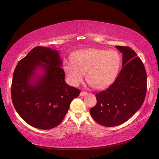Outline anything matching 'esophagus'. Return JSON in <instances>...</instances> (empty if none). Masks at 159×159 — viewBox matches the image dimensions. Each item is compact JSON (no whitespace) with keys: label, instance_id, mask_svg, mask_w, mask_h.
<instances>
[{"label":"esophagus","instance_id":"obj_1","mask_svg":"<svg viewBox=\"0 0 159 159\" xmlns=\"http://www.w3.org/2000/svg\"><path fill=\"white\" fill-rule=\"evenodd\" d=\"M87 94H88V92H86V91H81V93H80V95L81 96V97H83V96H84V95H87Z\"/></svg>","mask_w":159,"mask_h":159}]
</instances>
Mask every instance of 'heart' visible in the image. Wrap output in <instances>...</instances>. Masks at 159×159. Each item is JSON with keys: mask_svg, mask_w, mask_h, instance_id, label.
Masks as SVG:
<instances>
[{"mask_svg": "<svg viewBox=\"0 0 159 159\" xmlns=\"http://www.w3.org/2000/svg\"><path fill=\"white\" fill-rule=\"evenodd\" d=\"M73 61H66L64 68L74 86L84 81L88 72V82L96 89H104L116 78L121 66V56L115 50L89 48L75 53Z\"/></svg>", "mask_w": 159, "mask_h": 159, "instance_id": "obj_1", "label": "heart"}]
</instances>
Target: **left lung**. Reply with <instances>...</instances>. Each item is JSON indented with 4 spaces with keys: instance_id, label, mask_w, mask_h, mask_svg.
<instances>
[{
    "instance_id": "8db88e82",
    "label": "left lung",
    "mask_w": 159,
    "mask_h": 159,
    "mask_svg": "<svg viewBox=\"0 0 159 159\" xmlns=\"http://www.w3.org/2000/svg\"><path fill=\"white\" fill-rule=\"evenodd\" d=\"M123 68L113 84L95 95L97 103L90 109L95 121L105 127L119 125L141 108L147 92V73L141 60L128 46H118Z\"/></svg>"
}]
</instances>
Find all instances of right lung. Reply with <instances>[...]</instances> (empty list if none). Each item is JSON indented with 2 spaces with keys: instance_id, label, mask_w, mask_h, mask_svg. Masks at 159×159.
<instances>
[{
  "instance_id": "obj_1",
  "label": "right lung",
  "mask_w": 159,
  "mask_h": 159,
  "mask_svg": "<svg viewBox=\"0 0 159 159\" xmlns=\"http://www.w3.org/2000/svg\"><path fill=\"white\" fill-rule=\"evenodd\" d=\"M61 66L58 50L36 46L14 70L12 102L18 115L34 127L47 130L58 125L80 93L66 83Z\"/></svg>"
}]
</instances>
